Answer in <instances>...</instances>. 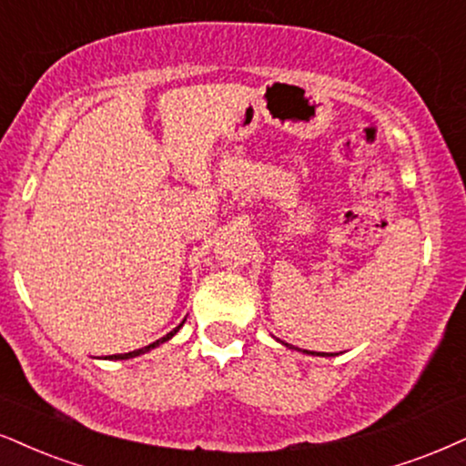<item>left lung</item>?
I'll return each instance as SVG.
<instances>
[{
	"label": "left lung",
	"mask_w": 466,
	"mask_h": 466,
	"mask_svg": "<svg viewBox=\"0 0 466 466\" xmlns=\"http://www.w3.org/2000/svg\"><path fill=\"white\" fill-rule=\"evenodd\" d=\"M287 346H289V343H287ZM298 350V348H296ZM300 352H304V354H315V352H309V350H300ZM318 356H332V354H324V352H318Z\"/></svg>",
	"instance_id": "1"
}]
</instances>
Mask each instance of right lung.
Returning <instances> with one entry per match:
<instances>
[{"mask_svg": "<svg viewBox=\"0 0 466 466\" xmlns=\"http://www.w3.org/2000/svg\"><path fill=\"white\" fill-rule=\"evenodd\" d=\"M186 321V319H183ZM183 321L179 326H177L175 330H170L168 335L166 337H162V339H157V341H153V343H148V346H145V348H140V350H134V352H127V354H112V356H106V359H110V360H125V359H134V356H140V354H145V352H148V350H153V348H157L159 343H164V341H168V339H172L177 335V332H179V329L183 326Z\"/></svg>", "mask_w": 466, "mask_h": 466, "instance_id": "right-lung-1", "label": "right lung"}]
</instances>
